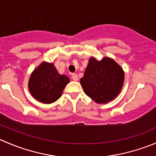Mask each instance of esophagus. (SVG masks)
Segmentation results:
<instances>
[{
	"instance_id": "obj_1",
	"label": "esophagus",
	"mask_w": 156,
	"mask_h": 156,
	"mask_svg": "<svg viewBox=\"0 0 156 156\" xmlns=\"http://www.w3.org/2000/svg\"><path fill=\"white\" fill-rule=\"evenodd\" d=\"M72 79H73L75 81H78V75H77V74H73V75H72Z\"/></svg>"
}]
</instances>
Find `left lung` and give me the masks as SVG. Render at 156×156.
I'll list each match as a JSON object with an SVG mask.
<instances>
[{"label": "left lung", "instance_id": "1", "mask_svg": "<svg viewBox=\"0 0 156 156\" xmlns=\"http://www.w3.org/2000/svg\"><path fill=\"white\" fill-rule=\"evenodd\" d=\"M124 81L123 69L114 59L105 56L101 60L90 58L80 82L86 95L98 104H105L119 95Z\"/></svg>", "mask_w": 156, "mask_h": 156}]
</instances>
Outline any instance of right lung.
Listing matches in <instances>:
<instances>
[{
  "label": "right lung",
  "instance_id": "obj_1",
  "mask_svg": "<svg viewBox=\"0 0 156 156\" xmlns=\"http://www.w3.org/2000/svg\"><path fill=\"white\" fill-rule=\"evenodd\" d=\"M70 79L60 75L53 62H43L34 69L29 80V90L32 97L42 103H54L62 96Z\"/></svg>",
  "mask_w": 156,
  "mask_h": 156
}]
</instances>
